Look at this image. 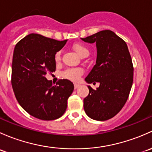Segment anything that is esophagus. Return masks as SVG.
Returning <instances> with one entry per match:
<instances>
[{"label":"esophagus","instance_id":"34e87169","mask_svg":"<svg viewBox=\"0 0 152 152\" xmlns=\"http://www.w3.org/2000/svg\"><path fill=\"white\" fill-rule=\"evenodd\" d=\"M75 89H76V88H79L80 86V84H77V83H75Z\"/></svg>","mask_w":152,"mask_h":152}]
</instances>
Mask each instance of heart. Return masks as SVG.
Masks as SVG:
<instances>
[{
	"instance_id": "1",
	"label": "heart",
	"mask_w": 152,
	"mask_h": 152,
	"mask_svg": "<svg viewBox=\"0 0 152 152\" xmlns=\"http://www.w3.org/2000/svg\"><path fill=\"white\" fill-rule=\"evenodd\" d=\"M73 50L76 53V54L80 58L84 57V56H88L89 50L88 48L84 45H81V44H75L73 45L72 47ZM56 61H59L61 60V53L60 52L57 53L56 55ZM83 70L80 68L76 69H69L66 70L63 73V76L64 77L69 79L72 81H77L79 80L80 77L83 75Z\"/></svg>"
}]
</instances>
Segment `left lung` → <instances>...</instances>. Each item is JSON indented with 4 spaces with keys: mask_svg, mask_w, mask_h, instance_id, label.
<instances>
[{
    "mask_svg": "<svg viewBox=\"0 0 152 152\" xmlns=\"http://www.w3.org/2000/svg\"><path fill=\"white\" fill-rule=\"evenodd\" d=\"M81 39L96 43V64L85 80L88 84L99 83L96 90L88 86L84 110L92 119L105 121L115 116L128 99L133 82L132 58L126 42L110 30Z\"/></svg>",
    "mask_w": 152,
    "mask_h": 152,
    "instance_id": "8db88e82",
    "label": "left lung"
}]
</instances>
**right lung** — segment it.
I'll return each instance as SVG.
<instances>
[{"label": "right lung", "instance_id": "right-lung-1", "mask_svg": "<svg viewBox=\"0 0 152 152\" xmlns=\"http://www.w3.org/2000/svg\"><path fill=\"white\" fill-rule=\"evenodd\" d=\"M66 42L31 34L20 40L14 50L12 88L20 106L39 119L60 118L74 90V85L68 80H59L53 86L45 77L48 72L56 71V54Z\"/></svg>", "mask_w": 152, "mask_h": 152}]
</instances>
